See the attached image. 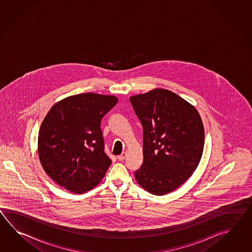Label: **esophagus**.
<instances>
[{
	"mask_svg": "<svg viewBox=\"0 0 252 252\" xmlns=\"http://www.w3.org/2000/svg\"><path fill=\"white\" fill-rule=\"evenodd\" d=\"M126 156H127V153L126 152H123L121 155L117 156V159L119 161H123L126 158Z\"/></svg>",
	"mask_w": 252,
	"mask_h": 252,
	"instance_id": "1",
	"label": "esophagus"
}]
</instances>
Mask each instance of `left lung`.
Returning a JSON list of instances; mask_svg holds the SVG:
<instances>
[{"mask_svg":"<svg viewBox=\"0 0 252 252\" xmlns=\"http://www.w3.org/2000/svg\"><path fill=\"white\" fill-rule=\"evenodd\" d=\"M143 128V163L135 171L141 188L164 195L192 176L203 155L204 129L192 104L166 89L129 98Z\"/></svg>","mask_w":252,"mask_h":252,"instance_id":"obj_1","label":"left lung"}]
</instances>
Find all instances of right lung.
I'll use <instances>...</instances> for the list:
<instances>
[{"instance_id": "add662e5", "label": "right lung", "mask_w": 252, "mask_h": 252, "mask_svg": "<svg viewBox=\"0 0 252 252\" xmlns=\"http://www.w3.org/2000/svg\"><path fill=\"white\" fill-rule=\"evenodd\" d=\"M117 102L113 95L87 93L66 97L49 110L38 132V157L58 185L83 193L101 182L112 164L101 121Z\"/></svg>"}]
</instances>
